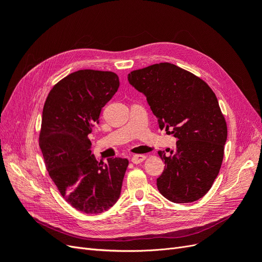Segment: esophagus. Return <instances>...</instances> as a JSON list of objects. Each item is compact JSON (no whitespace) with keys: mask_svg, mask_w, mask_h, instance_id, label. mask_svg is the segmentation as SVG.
<instances>
[{"mask_svg":"<svg viewBox=\"0 0 262 262\" xmlns=\"http://www.w3.org/2000/svg\"><path fill=\"white\" fill-rule=\"evenodd\" d=\"M145 160V156L144 155H134L133 157H132V163L133 164H140V163H142Z\"/></svg>","mask_w":262,"mask_h":262,"instance_id":"obj_1","label":"esophagus"}]
</instances>
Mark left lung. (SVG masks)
<instances>
[{
  "label": "left lung",
  "mask_w": 262,
  "mask_h": 262,
  "mask_svg": "<svg viewBox=\"0 0 262 262\" xmlns=\"http://www.w3.org/2000/svg\"><path fill=\"white\" fill-rule=\"evenodd\" d=\"M129 83L143 93L161 129L177 138L166 156L157 189L173 203L194 202L211 189L224 156L227 125L217 98L200 77L168 62L132 71Z\"/></svg>",
  "instance_id": "1"
}]
</instances>
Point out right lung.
Listing matches in <instances>:
<instances>
[{
  "mask_svg": "<svg viewBox=\"0 0 262 262\" xmlns=\"http://www.w3.org/2000/svg\"><path fill=\"white\" fill-rule=\"evenodd\" d=\"M119 84L109 71H76L52 87L43 106L39 146L47 170L64 200L86 214L107 211L118 201L129 165L120 157L98 163L89 139Z\"/></svg>",
  "mask_w": 262,
  "mask_h": 262,
  "instance_id": "obj_1",
  "label": "right lung"
}]
</instances>
